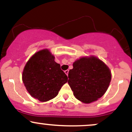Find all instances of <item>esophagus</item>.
Returning a JSON list of instances; mask_svg holds the SVG:
<instances>
[{"label": "esophagus", "instance_id": "obj_1", "mask_svg": "<svg viewBox=\"0 0 132 132\" xmlns=\"http://www.w3.org/2000/svg\"><path fill=\"white\" fill-rule=\"evenodd\" d=\"M64 72H65V74H66V75H68V72H69V70H68V69H67V70H66V71H64Z\"/></svg>", "mask_w": 132, "mask_h": 132}]
</instances>
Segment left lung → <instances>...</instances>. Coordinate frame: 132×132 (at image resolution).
<instances>
[{
    "instance_id": "8db88e82",
    "label": "left lung",
    "mask_w": 132,
    "mask_h": 132,
    "mask_svg": "<svg viewBox=\"0 0 132 132\" xmlns=\"http://www.w3.org/2000/svg\"><path fill=\"white\" fill-rule=\"evenodd\" d=\"M68 84L77 99L89 104L101 98L108 89L111 72L97 57H82L73 63L68 73Z\"/></svg>"
}]
</instances>
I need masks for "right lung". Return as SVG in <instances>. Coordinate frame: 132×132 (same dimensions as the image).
<instances>
[{"label":"right lung","instance_id":"right-lung-1","mask_svg":"<svg viewBox=\"0 0 132 132\" xmlns=\"http://www.w3.org/2000/svg\"><path fill=\"white\" fill-rule=\"evenodd\" d=\"M22 81L27 91L35 99L46 102L58 94L68 82V76L48 50L35 53L24 67Z\"/></svg>","mask_w":132,"mask_h":132}]
</instances>
